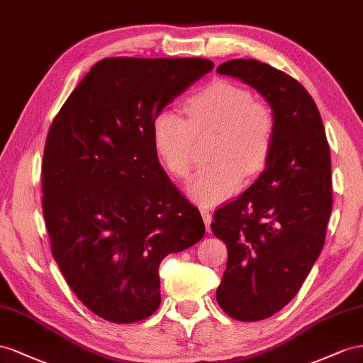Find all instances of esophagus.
<instances>
[{"mask_svg":"<svg viewBox=\"0 0 363 363\" xmlns=\"http://www.w3.org/2000/svg\"><path fill=\"white\" fill-rule=\"evenodd\" d=\"M201 214H202V219H203V222H205V228H206V231H210L211 230V220H213V216H211V211H210V208H201Z\"/></svg>","mask_w":363,"mask_h":363,"instance_id":"obj_1","label":"esophagus"}]
</instances>
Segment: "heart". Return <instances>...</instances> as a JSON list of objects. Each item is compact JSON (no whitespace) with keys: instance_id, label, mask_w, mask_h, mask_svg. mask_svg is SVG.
Listing matches in <instances>:
<instances>
[{"instance_id":"heart-1","label":"heart","mask_w":363,"mask_h":363,"mask_svg":"<svg viewBox=\"0 0 363 363\" xmlns=\"http://www.w3.org/2000/svg\"><path fill=\"white\" fill-rule=\"evenodd\" d=\"M187 113L189 118L172 108L158 111L152 121L155 152L165 169L184 178L194 161L196 133L216 132L213 162L196 172L185 189L202 205L219 203L239 190L245 174L263 170L274 144V111L246 88L214 80L189 99Z\"/></svg>"}]
</instances>
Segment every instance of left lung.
Returning <instances> with one entry per match:
<instances>
[{"mask_svg": "<svg viewBox=\"0 0 363 363\" xmlns=\"http://www.w3.org/2000/svg\"><path fill=\"white\" fill-rule=\"evenodd\" d=\"M217 72L255 88L275 116L266 169L211 223L228 247L217 303L234 319L260 320L292 301L323 251L333 205L330 146L316 103L294 77L255 59L223 62Z\"/></svg>", "mask_w": 363, "mask_h": 363, "instance_id": "8db88e82", "label": "left lung"}]
</instances>
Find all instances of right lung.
Returning <instances> with one entry per match:
<instances>
[{
  "label": "right lung",
  "mask_w": 363,
  "mask_h": 363,
  "mask_svg": "<svg viewBox=\"0 0 363 363\" xmlns=\"http://www.w3.org/2000/svg\"><path fill=\"white\" fill-rule=\"evenodd\" d=\"M213 67L201 57L103 59L51 123L43 161L51 252L71 291L111 323L157 312L162 258L205 234L199 210L161 167L152 121Z\"/></svg>",
  "instance_id": "obj_1"
}]
</instances>
